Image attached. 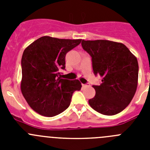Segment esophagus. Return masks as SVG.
<instances>
[{
    "label": "esophagus",
    "instance_id": "1",
    "mask_svg": "<svg viewBox=\"0 0 150 150\" xmlns=\"http://www.w3.org/2000/svg\"><path fill=\"white\" fill-rule=\"evenodd\" d=\"M82 86H83V87H88V86H90V85H89V83H86V84H83L82 85Z\"/></svg>",
    "mask_w": 150,
    "mask_h": 150
}]
</instances>
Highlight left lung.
<instances>
[{
  "instance_id": "left-lung-1",
  "label": "left lung",
  "mask_w": 150,
  "mask_h": 150,
  "mask_svg": "<svg viewBox=\"0 0 150 150\" xmlns=\"http://www.w3.org/2000/svg\"><path fill=\"white\" fill-rule=\"evenodd\" d=\"M81 44L91 57L95 75L101 76V83L93 86L96 93L88 104L101 114H117L130 104L136 92L137 58L124 44L113 41L83 40Z\"/></svg>"
}]
</instances>
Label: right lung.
I'll return each mask as SVG.
<instances>
[{
  "label": "right lung",
  "instance_id": "obj_1",
  "mask_svg": "<svg viewBox=\"0 0 150 150\" xmlns=\"http://www.w3.org/2000/svg\"><path fill=\"white\" fill-rule=\"evenodd\" d=\"M82 40L59 39L44 36L25 50L22 57L21 91L35 112L55 116L71 104L73 93L81 89L78 79H62L65 55Z\"/></svg>",
  "mask_w": 150,
  "mask_h": 150
}]
</instances>
